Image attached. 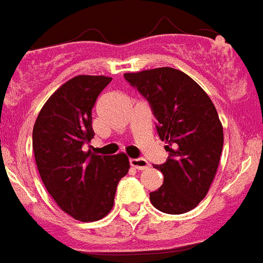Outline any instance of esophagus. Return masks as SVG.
I'll list each match as a JSON object with an SVG mask.
<instances>
[{"label": "esophagus", "mask_w": 263, "mask_h": 263, "mask_svg": "<svg viewBox=\"0 0 263 263\" xmlns=\"http://www.w3.org/2000/svg\"><path fill=\"white\" fill-rule=\"evenodd\" d=\"M130 166L134 167L136 170H146L150 167V163L143 158H132L130 159Z\"/></svg>", "instance_id": "obj_1"}]
</instances>
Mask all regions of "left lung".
<instances>
[{"label": "left lung", "mask_w": 263, "mask_h": 263, "mask_svg": "<svg viewBox=\"0 0 263 263\" xmlns=\"http://www.w3.org/2000/svg\"><path fill=\"white\" fill-rule=\"evenodd\" d=\"M124 76L152 106L158 136L168 152V159L154 166L164 179L157 191L150 192V201L170 215L194 210L210 191L224 145L212 100L184 72L170 67Z\"/></svg>", "instance_id": "obj_1"}]
</instances>
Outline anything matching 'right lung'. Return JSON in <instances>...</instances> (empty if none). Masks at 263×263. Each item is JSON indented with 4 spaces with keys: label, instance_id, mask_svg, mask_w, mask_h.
I'll use <instances>...</instances> for the list:
<instances>
[{
    "label": "right lung",
    "instance_id": "add662e5",
    "mask_svg": "<svg viewBox=\"0 0 263 263\" xmlns=\"http://www.w3.org/2000/svg\"><path fill=\"white\" fill-rule=\"evenodd\" d=\"M108 76L79 75L58 88L39 111L32 148L42 182L63 212L89 222L113 208L117 184L130 168L129 158L84 152L90 142L92 108Z\"/></svg>",
    "mask_w": 263,
    "mask_h": 263
}]
</instances>
